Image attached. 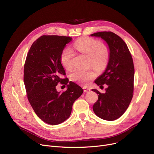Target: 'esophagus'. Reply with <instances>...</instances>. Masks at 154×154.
I'll list each match as a JSON object with an SVG mask.
<instances>
[{
	"label": "esophagus",
	"mask_w": 154,
	"mask_h": 154,
	"mask_svg": "<svg viewBox=\"0 0 154 154\" xmlns=\"http://www.w3.org/2000/svg\"><path fill=\"white\" fill-rule=\"evenodd\" d=\"M83 90H84V91H85V92H87V91H90V88L84 87H83Z\"/></svg>",
	"instance_id": "1"
}]
</instances>
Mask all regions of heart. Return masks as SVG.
Wrapping results in <instances>:
<instances>
[{"instance_id":"1","label":"heart","mask_w":154,"mask_h":154,"mask_svg":"<svg viewBox=\"0 0 154 154\" xmlns=\"http://www.w3.org/2000/svg\"><path fill=\"white\" fill-rule=\"evenodd\" d=\"M74 47L79 52L90 57V65L97 71L105 69L109 59L110 52L109 48L103 45L100 41L89 37H82L75 42ZM73 57V52L69 48H64L61 52L60 63L66 69H72ZM95 76L93 71L76 69L71 74L70 78L73 82L87 86L95 78Z\"/></svg>"}]
</instances>
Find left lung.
I'll return each mask as SVG.
<instances>
[{
    "label": "left lung",
    "instance_id": "8db88e82",
    "mask_svg": "<svg viewBox=\"0 0 154 154\" xmlns=\"http://www.w3.org/2000/svg\"><path fill=\"white\" fill-rule=\"evenodd\" d=\"M100 37L108 45L110 56L106 70L95 83L100 87L107 85L106 92L98 95L93 110L100 118L114 121L123 114L131 101L134 89V69L132 56L126 43L111 32H101L90 35Z\"/></svg>",
    "mask_w": 154,
    "mask_h": 154
}]
</instances>
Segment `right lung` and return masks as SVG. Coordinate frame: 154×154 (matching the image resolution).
Returning a JSON list of instances; mask_svg holds the SVG:
<instances>
[{"label":"right lung","mask_w":154,"mask_h":154,"mask_svg":"<svg viewBox=\"0 0 154 154\" xmlns=\"http://www.w3.org/2000/svg\"><path fill=\"white\" fill-rule=\"evenodd\" d=\"M69 36L43 35L34 42L27 54L24 66V83L27 97L36 114L46 123L57 125L69 118L72 104L83 94L82 87L66 75L60 63V54ZM67 85V90L58 92V82Z\"/></svg>","instance_id":"1"}]
</instances>
